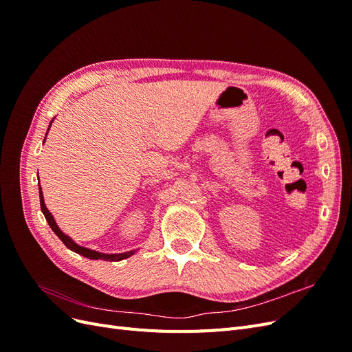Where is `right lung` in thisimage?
Segmentation results:
<instances>
[{"instance_id":"1","label":"right lung","mask_w":352,"mask_h":352,"mask_svg":"<svg viewBox=\"0 0 352 352\" xmlns=\"http://www.w3.org/2000/svg\"><path fill=\"white\" fill-rule=\"evenodd\" d=\"M52 120H54V119H52ZM52 120H51V123H50V126H48V131H50V127H51V124H52ZM48 131H47V133H48ZM45 138H47V136H45ZM44 142H45V140H44ZM39 199H41V210H42V212H44V216H45V219H47V221H48L50 228H51L52 232H54L56 235L63 241V243H65L66 247H67L69 250H72L73 252H78V254L83 255V257H87V258H89V260H105V261H120V260H124V258H129L131 255L135 254V251H127V252H122V254H102V252H98V251H92V250L85 248V247H80V245H78L70 236H67L66 233H63L61 229L57 226V223H56L54 217H52V214L48 211V208H47V206H45L44 195H42L41 186H39Z\"/></svg>"}]
</instances>
